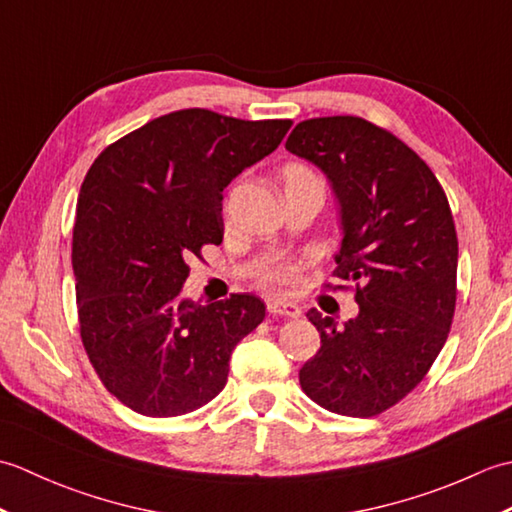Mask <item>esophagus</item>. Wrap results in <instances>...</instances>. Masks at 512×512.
I'll list each match as a JSON object with an SVG mask.
<instances>
[{
    "label": "esophagus",
    "mask_w": 512,
    "mask_h": 512,
    "mask_svg": "<svg viewBox=\"0 0 512 512\" xmlns=\"http://www.w3.org/2000/svg\"><path fill=\"white\" fill-rule=\"evenodd\" d=\"M268 312L275 314V317H288V319L301 317V308L297 303L281 301V299H268Z\"/></svg>",
    "instance_id": "34e87169"
}]
</instances>
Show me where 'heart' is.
<instances>
[{
  "instance_id": "1",
  "label": "heart",
  "mask_w": 512,
  "mask_h": 512,
  "mask_svg": "<svg viewBox=\"0 0 512 512\" xmlns=\"http://www.w3.org/2000/svg\"><path fill=\"white\" fill-rule=\"evenodd\" d=\"M303 178H314V173L301 165H290L286 169V182L292 180H303ZM259 281L270 290L281 292V295H288V292H295L301 284V264L295 259H277V262L268 264Z\"/></svg>"
}]
</instances>
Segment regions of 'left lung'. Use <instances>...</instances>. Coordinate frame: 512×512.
I'll use <instances>...</instances> for the list:
<instances>
[{
	"label": "left lung",
	"instance_id": "left-lung-1",
	"mask_svg": "<svg viewBox=\"0 0 512 512\" xmlns=\"http://www.w3.org/2000/svg\"><path fill=\"white\" fill-rule=\"evenodd\" d=\"M286 149L332 184L343 228L334 277L356 284L358 303L343 325L308 310L321 347L299 383L323 409L372 418L405 398L447 343L458 295L451 206L427 162L365 118H310Z\"/></svg>",
	"mask_w": 512,
	"mask_h": 512
}]
</instances>
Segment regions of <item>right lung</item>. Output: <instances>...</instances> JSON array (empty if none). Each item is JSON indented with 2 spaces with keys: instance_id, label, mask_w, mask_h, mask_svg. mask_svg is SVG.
Here are the masks:
<instances>
[{
  "instance_id": "obj_1",
  "label": "right lung",
  "mask_w": 512,
  "mask_h": 512,
  "mask_svg": "<svg viewBox=\"0 0 512 512\" xmlns=\"http://www.w3.org/2000/svg\"><path fill=\"white\" fill-rule=\"evenodd\" d=\"M290 125L171 112L105 147L85 176L72 235L81 341L136 413L171 418L213 400L235 345L264 321L255 295L200 306L180 292L189 259L222 244V191Z\"/></svg>"
}]
</instances>
